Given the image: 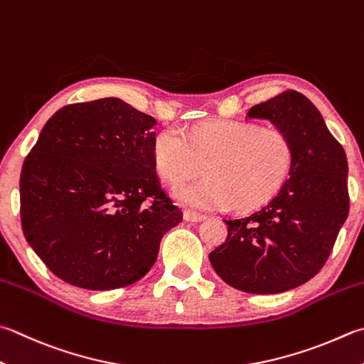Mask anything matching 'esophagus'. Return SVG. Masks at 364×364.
Here are the masks:
<instances>
[{
	"label": "esophagus",
	"mask_w": 364,
	"mask_h": 364,
	"mask_svg": "<svg viewBox=\"0 0 364 364\" xmlns=\"http://www.w3.org/2000/svg\"><path fill=\"white\" fill-rule=\"evenodd\" d=\"M204 218L203 214H198V212L193 210H185L183 212V220L185 222H190V223H196V222H201Z\"/></svg>",
	"instance_id": "1"
}]
</instances>
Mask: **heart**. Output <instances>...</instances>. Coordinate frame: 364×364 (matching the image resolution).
<instances>
[{
  "label": "heart",
  "mask_w": 364,
  "mask_h": 364,
  "mask_svg": "<svg viewBox=\"0 0 364 364\" xmlns=\"http://www.w3.org/2000/svg\"><path fill=\"white\" fill-rule=\"evenodd\" d=\"M294 160L290 136L244 120H212L187 133L168 128L154 141L155 169L164 181L179 182L173 196L193 209L250 210L277 193Z\"/></svg>",
  "instance_id": "b5f03b06"
}]
</instances>
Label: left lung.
Here are the masks:
<instances>
[{"label": "left lung", "mask_w": 364, "mask_h": 364, "mask_svg": "<svg viewBox=\"0 0 364 364\" xmlns=\"http://www.w3.org/2000/svg\"><path fill=\"white\" fill-rule=\"evenodd\" d=\"M249 119L269 120L290 136L293 166L282 188L252 214L223 220L225 244L209 253L232 289L272 294L317 276L348 215L344 149L303 93L287 90L253 106Z\"/></svg>", "instance_id": "left-lung-1"}]
</instances>
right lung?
<instances>
[{
	"label": "right lung",
	"instance_id": "right-lung-1",
	"mask_svg": "<svg viewBox=\"0 0 364 364\" xmlns=\"http://www.w3.org/2000/svg\"><path fill=\"white\" fill-rule=\"evenodd\" d=\"M155 125L119 98L75 102L47 120L26 155L23 235L65 282L87 290L138 282L164 232L182 222L156 176Z\"/></svg>",
	"mask_w": 364,
	"mask_h": 364
}]
</instances>
